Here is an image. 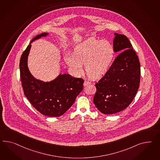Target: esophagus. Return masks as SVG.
Here are the masks:
<instances>
[{"instance_id": "1", "label": "esophagus", "mask_w": 160, "mask_h": 160, "mask_svg": "<svg viewBox=\"0 0 160 160\" xmlns=\"http://www.w3.org/2000/svg\"><path fill=\"white\" fill-rule=\"evenodd\" d=\"M90 83H90V82L87 81H84V83H83V85H84V86H86V85H89Z\"/></svg>"}]
</instances>
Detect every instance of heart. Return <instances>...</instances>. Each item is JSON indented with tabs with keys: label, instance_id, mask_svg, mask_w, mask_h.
Listing matches in <instances>:
<instances>
[{
	"label": "heart",
	"instance_id": "b5f03b06",
	"mask_svg": "<svg viewBox=\"0 0 160 160\" xmlns=\"http://www.w3.org/2000/svg\"><path fill=\"white\" fill-rule=\"evenodd\" d=\"M115 56L114 46L110 42L90 38L75 49L74 54L66 56L65 60L76 72H81L85 63L86 73L90 78L98 79L110 69Z\"/></svg>",
	"mask_w": 160,
	"mask_h": 160
}]
</instances>
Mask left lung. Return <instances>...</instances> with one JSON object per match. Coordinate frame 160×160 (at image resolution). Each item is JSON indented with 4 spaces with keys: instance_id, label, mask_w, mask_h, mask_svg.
<instances>
[{
    "instance_id": "8db88e82",
    "label": "left lung",
    "mask_w": 160,
    "mask_h": 160,
    "mask_svg": "<svg viewBox=\"0 0 160 160\" xmlns=\"http://www.w3.org/2000/svg\"><path fill=\"white\" fill-rule=\"evenodd\" d=\"M115 52H122L110 69L95 83L94 105L102 114H113L125 109L135 98L140 85V64L127 37L115 33Z\"/></svg>"
}]
</instances>
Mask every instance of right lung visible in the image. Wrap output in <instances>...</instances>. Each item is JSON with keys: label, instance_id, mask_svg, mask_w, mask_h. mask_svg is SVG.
<instances>
[{"label": "right lung", "instance_id": "add662e5", "mask_svg": "<svg viewBox=\"0 0 160 160\" xmlns=\"http://www.w3.org/2000/svg\"><path fill=\"white\" fill-rule=\"evenodd\" d=\"M47 34H39L30 43ZM31 46L29 44L24 51L20 61L21 81L25 96L42 114L49 117L61 116L74 104L77 96L83 89L84 81L82 78H74L66 74L59 75L49 82L36 79L30 73L27 66Z\"/></svg>", "mask_w": 160, "mask_h": 160}]
</instances>
